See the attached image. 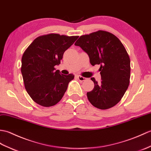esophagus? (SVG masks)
I'll use <instances>...</instances> for the list:
<instances>
[{
  "instance_id": "obj_1",
  "label": "esophagus",
  "mask_w": 151,
  "mask_h": 151,
  "mask_svg": "<svg viewBox=\"0 0 151 151\" xmlns=\"http://www.w3.org/2000/svg\"><path fill=\"white\" fill-rule=\"evenodd\" d=\"M77 78H78V79L80 81H84L87 79L86 78H84V77H83L81 76H77Z\"/></svg>"
}]
</instances>
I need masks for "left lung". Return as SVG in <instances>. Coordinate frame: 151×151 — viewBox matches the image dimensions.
Segmentation results:
<instances>
[{
    "label": "left lung",
    "instance_id": "obj_1",
    "mask_svg": "<svg viewBox=\"0 0 151 151\" xmlns=\"http://www.w3.org/2000/svg\"><path fill=\"white\" fill-rule=\"evenodd\" d=\"M88 54L92 66L99 65L101 81L94 78V88L86 93L93 106L105 110L116 105L128 88L130 61L124 46L112 33L99 30L81 35L75 43Z\"/></svg>",
    "mask_w": 151,
    "mask_h": 151
}]
</instances>
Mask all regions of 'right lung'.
<instances>
[{
	"label": "right lung",
	"instance_id": "obj_1",
	"mask_svg": "<svg viewBox=\"0 0 151 151\" xmlns=\"http://www.w3.org/2000/svg\"><path fill=\"white\" fill-rule=\"evenodd\" d=\"M78 37L57 33L42 35L26 50L21 73L26 91L36 103L48 107L62 99L74 76L61 74L54 66L60 64L63 53Z\"/></svg>",
	"mask_w": 151,
	"mask_h": 151
}]
</instances>
